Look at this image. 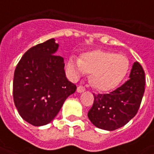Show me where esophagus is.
<instances>
[{
	"mask_svg": "<svg viewBox=\"0 0 154 154\" xmlns=\"http://www.w3.org/2000/svg\"><path fill=\"white\" fill-rule=\"evenodd\" d=\"M85 90H86V89H85V87H82V86H79V87H77V91L78 92V93H82V92H83Z\"/></svg>",
	"mask_w": 154,
	"mask_h": 154,
	"instance_id": "34e87169",
	"label": "esophagus"
}]
</instances>
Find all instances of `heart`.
Wrapping results in <instances>:
<instances>
[{
	"mask_svg": "<svg viewBox=\"0 0 154 154\" xmlns=\"http://www.w3.org/2000/svg\"><path fill=\"white\" fill-rule=\"evenodd\" d=\"M72 79L77 80L91 72L90 80L100 91H109L119 85L129 69V61L124 54L103 50L85 53L81 59L71 57L66 65Z\"/></svg>",
	"mask_w": 154,
	"mask_h": 154,
	"instance_id": "obj_1",
	"label": "heart"
}]
</instances>
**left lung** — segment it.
<instances>
[{"label":"left lung","mask_w":154,"mask_h":154,"mask_svg":"<svg viewBox=\"0 0 154 154\" xmlns=\"http://www.w3.org/2000/svg\"><path fill=\"white\" fill-rule=\"evenodd\" d=\"M145 74L142 66L133 64L129 79L109 94L94 95L88 118L97 128L115 130L133 119L139 110L144 93Z\"/></svg>","instance_id":"8db88e82"}]
</instances>
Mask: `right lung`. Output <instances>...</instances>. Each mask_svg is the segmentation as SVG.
I'll return each instance as SVG.
<instances>
[{
    "label": "right lung",
    "mask_w": 154,
    "mask_h": 154,
    "mask_svg": "<svg viewBox=\"0 0 154 154\" xmlns=\"http://www.w3.org/2000/svg\"><path fill=\"white\" fill-rule=\"evenodd\" d=\"M57 48L54 38L30 48L15 70L14 102L20 116L32 125L50 123L77 89L66 77L63 57L54 55Z\"/></svg>",
    "instance_id": "right-lung-1"
}]
</instances>
